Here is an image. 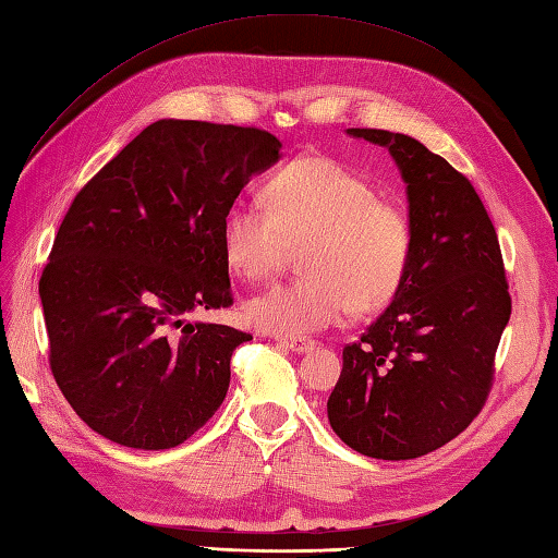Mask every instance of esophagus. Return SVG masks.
<instances>
[{
    "label": "esophagus",
    "mask_w": 558,
    "mask_h": 558,
    "mask_svg": "<svg viewBox=\"0 0 558 558\" xmlns=\"http://www.w3.org/2000/svg\"><path fill=\"white\" fill-rule=\"evenodd\" d=\"M279 343L283 345V349H289L293 353H307V351L315 349L313 339H301V337H291V339L283 337V339H279Z\"/></svg>",
    "instance_id": "1"
}]
</instances>
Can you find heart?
Here are the masks:
<instances>
[{
	"mask_svg": "<svg viewBox=\"0 0 558 558\" xmlns=\"http://www.w3.org/2000/svg\"><path fill=\"white\" fill-rule=\"evenodd\" d=\"M265 207L236 203L221 219V251L245 281L275 277L289 245L301 247L305 277L277 283L245 303L253 327L303 337L351 311L387 305L411 259V219L377 197L375 185L329 157H301L265 185Z\"/></svg>",
	"mask_w": 558,
	"mask_h": 558,
	"instance_id": "obj_1",
	"label": "heart"
}]
</instances>
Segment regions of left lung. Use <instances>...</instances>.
<instances>
[{
	"label": "left lung",
	"mask_w": 558,
	"mask_h": 558,
	"mask_svg": "<svg viewBox=\"0 0 558 558\" xmlns=\"http://www.w3.org/2000/svg\"><path fill=\"white\" fill-rule=\"evenodd\" d=\"M345 133L393 157L413 241L391 305L343 349L327 415L353 451L408 461L461 435L485 405L511 317L509 283L497 231L461 171L411 135Z\"/></svg>",
	"instance_id": "left-lung-1"
}]
</instances>
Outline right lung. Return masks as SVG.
Listing matches in <instances>:
<instances>
[{
  "label": "right lung",
  "mask_w": 558,
  "mask_h": 558,
  "mask_svg": "<svg viewBox=\"0 0 558 558\" xmlns=\"http://www.w3.org/2000/svg\"><path fill=\"white\" fill-rule=\"evenodd\" d=\"M259 129L162 119L73 197L40 277L49 367L85 425L121 447H179L215 415L253 337L185 322L229 307L221 219L279 162Z\"/></svg>",
  "instance_id": "obj_1"
}]
</instances>
